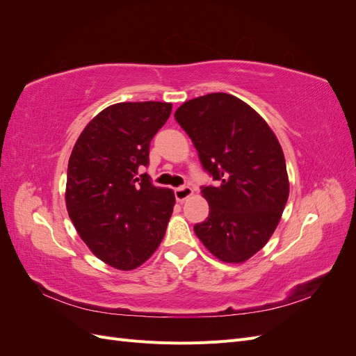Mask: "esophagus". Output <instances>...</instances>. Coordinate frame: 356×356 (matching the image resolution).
I'll use <instances>...</instances> for the list:
<instances>
[{
    "mask_svg": "<svg viewBox=\"0 0 356 356\" xmlns=\"http://www.w3.org/2000/svg\"><path fill=\"white\" fill-rule=\"evenodd\" d=\"M174 193H175V199L178 202H184L187 197H190L193 195V188L188 186H181V187L175 188Z\"/></svg>",
    "mask_w": 356,
    "mask_h": 356,
    "instance_id": "1",
    "label": "esophagus"
}]
</instances>
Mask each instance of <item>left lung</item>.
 <instances>
[{
	"mask_svg": "<svg viewBox=\"0 0 356 356\" xmlns=\"http://www.w3.org/2000/svg\"><path fill=\"white\" fill-rule=\"evenodd\" d=\"M175 120L217 181L202 187L211 211L195 233L218 260L243 263L272 238L288 200L281 144L260 114L229 93L184 102Z\"/></svg>",
	"mask_w": 356,
	"mask_h": 356,
	"instance_id": "8db88e82",
	"label": "left lung"
}]
</instances>
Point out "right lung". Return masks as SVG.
Instances as JSON below:
<instances>
[{
	"instance_id": "add662e5",
	"label": "right lung",
	"mask_w": 356,
	"mask_h": 356,
	"mask_svg": "<svg viewBox=\"0 0 356 356\" xmlns=\"http://www.w3.org/2000/svg\"><path fill=\"white\" fill-rule=\"evenodd\" d=\"M169 102H120L84 127L68 161L65 202L89 250L118 270H134L166 233L175 196L147 174L149 143L170 115Z\"/></svg>"
}]
</instances>
